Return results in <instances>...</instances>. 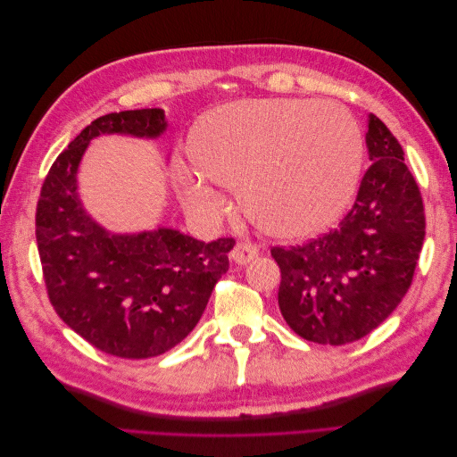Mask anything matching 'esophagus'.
I'll list each match as a JSON object with an SVG mask.
<instances>
[{
    "label": "esophagus",
    "instance_id": "esophagus-1",
    "mask_svg": "<svg viewBox=\"0 0 457 457\" xmlns=\"http://www.w3.org/2000/svg\"><path fill=\"white\" fill-rule=\"evenodd\" d=\"M259 255L257 245L252 242H240L237 247H234L230 259L237 262V265H247V262L253 261Z\"/></svg>",
    "mask_w": 457,
    "mask_h": 457
}]
</instances>
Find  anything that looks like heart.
<instances>
[{"label": "heart", "instance_id": "b5f03b06", "mask_svg": "<svg viewBox=\"0 0 457 457\" xmlns=\"http://www.w3.org/2000/svg\"><path fill=\"white\" fill-rule=\"evenodd\" d=\"M187 154L198 173L175 171L177 195L205 223L225 212L217 185L238 190L252 223L274 238H307L347 210L362 135L334 103L257 99L217 106L192 128Z\"/></svg>", "mask_w": 457, "mask_h": 457}]
</instances>
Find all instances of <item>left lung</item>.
Returning a JSON list of instances; mask_svg holds the SVG:
<instances>
[{
	"mask_svg": "<svg viewBox=\"0 0 457 457\" xmlns=\"http://www.w3.org/2000/svg\"><path fill=\"white\" fill-rule=\"evenodd\" d=\"M371 165L339 227L297 247H272L282 282L278 305L303 339L347 345L362 339L406 295L425 238L423 202L404 150L368 114Z\"/></svg>",
	"mask_w": 457,
	"mask_h": 457,
	"instance_id": "left-lung-1",
	"label": "left lung"
}]
</instances>
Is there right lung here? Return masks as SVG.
Listing matches in <instances>:
<instances>
[{
  "mask_svg": "<svg viewBox=\"0 0 457 457\" xmlns=\"http://www.w3.org/2000/svg\"><path fill=\"white\" fill-rule=\"evenodd\" d=\"M162 108L96 118L51 165L36 212V240L51 305L99 351L139 361L168 353L202 318L228 270L232 238L200 242L170 227L114 234L87 213L78 170L101 135L160 139Z\"/></svg>",
  "mask_w": 457,
  "mask_h": 457,
  "instance_id": "add662e5",
  "label": "right lung"
}]
</instances>
